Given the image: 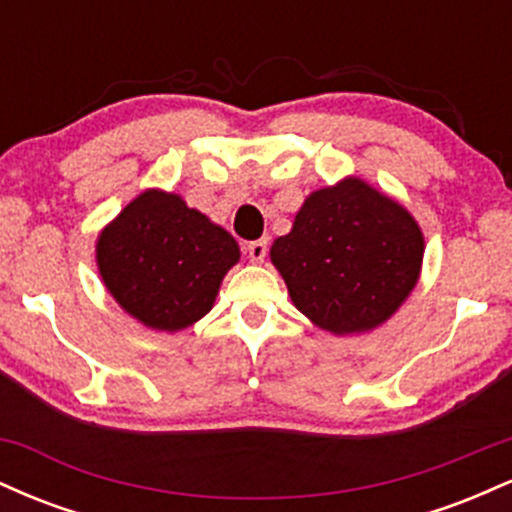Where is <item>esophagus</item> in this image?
I'll list each match as a JSON object with an SVG mask.
<instances>
[{
    "label": "esophagus",
    "instance_id": "1",
    "mask_svg": "<svg viewBox=\"0 0 512 512\" xmlns=\"http://www.w3.org/2000/svg\"><path fill=\"white\" fill-rule=\"evenodd\" d=\"M267 240L260 238V240H252V243H248V248H245V252H248L250 262H264V257H267Z\"/></svg>",
    "mask_w": 512,
    "mask_h": 512
}]
</instances>
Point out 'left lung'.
Wrapping results in <instances>:
<instances>
[{
    "label": "left lung",
    "instance_id": "8db88e82",
    "mask_svg": "<svg viewBox=\"0 0 512 512\" xmlns=\"http://www.w3.org/2000/svg\"><path fill=\"white\" fill-rule=\"evenodd\" d=\"M272 262L305 317L334 334L366 332L402 305L419 279L424 236L411 214L349 178L305 199Z\"/></svg>",
    "mask_w": 512,
    "mask_h": 512
}]
</instances>
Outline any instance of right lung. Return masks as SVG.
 <instances>
[{
    "label": "right lung",
    "instance_id": "1",
    "mask_svg": "<svg viewBox=\"0 0 512 512\" xmlns=\"http://www.w3.org/2000/svg\"><path fill=\"white\" fill-rule=\"evenodd\" d=\"M236 238L178 195L149 190L101 233L96 260L115 301L151 330L178 332L214 305Z\"/></svg>",
    "mask_w": 512,
    "mask_h": 512
}]
</instances>
